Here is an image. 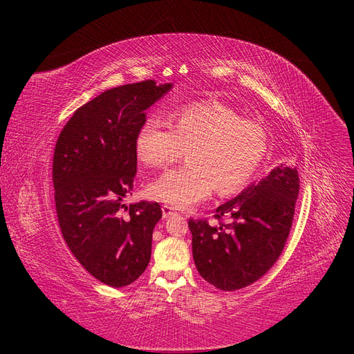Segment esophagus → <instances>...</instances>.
I'll return each instance as SVG.
<instances>
[{
  "label": "esophagus",
  "mask_w": 354,
  "mask_h": 354,
  "mask_svg": "<svg viewBox=\"0 0 354 354\" xmlns=\"http://www.w3.org/2000/svg\"><path fill=\"white\" fill-rule=\"evenodd\" d=\"M174 212H176V209L171 207V205H162V216H164V218L171 217Z\"/></svg>",
  "instance_id": "obj_1"
}]
</instances>
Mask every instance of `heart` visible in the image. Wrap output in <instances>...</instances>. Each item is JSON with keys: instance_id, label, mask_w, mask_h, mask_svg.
I'll use <instances>...</instances> for the list:
<instances>
[{"instance_id": "heart-1", "label": "heart", "mask_w": 354, "mask_h": 354, "mask_svg": "<svg viewBox=\"0 0 354 354\" xmlns=\"http://www.w3.org/2000/svg\"><path fill=\"white\" fill-rule=\"evenodd\" d=\"M138 158L151 167H167L189 151V162L167 171L149 187L152 198L176 208L207 199L214 189L230 195L250 183L267 151L263 128L227 106L196 103L180 108L171 124L149 116L136 138Z\"/></svg>"}]
</instances>
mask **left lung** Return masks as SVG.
Listing matches in <instances>:
<instances>
[{"mask_svg":"<svg viewBox=\"0 0 354 354\" xmlns=\"http://www.w3.org/2000/svg\"><path fill=\"white\" fill-rule=\"evenodd\" d=\"M298 190V171L281 165L220 205L214 214L218 224L190 218L192 251L203 279L221 291H236L269 272L291 232Z\"/></svg>","mask_w":354,"mask_h":354,"instance_id":"1","label":"left lung"}]
</instances>
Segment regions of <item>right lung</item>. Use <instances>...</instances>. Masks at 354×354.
I'll return each mask as SVG.
<instances>
[{"label": "right lung", "mask_w": 354, "mask_h": 354, "mask_svg": "<svg viewBox=\"0 0 354 354\" xmlns=\"http://www.w3.org/2000/svg\"><path fill=\"white\" fill-rule=\"evenodd\" d=\"M173 87L153 80L106 90L82 104L59 134L53 185L59 226L69 250L95 279L121 288L151 260L158 202L122 199L134 189L136 138L145 111Z\"/></svg>", "instance_id": "obj_1"}]
</instances>
